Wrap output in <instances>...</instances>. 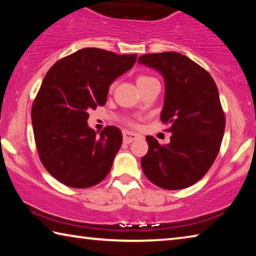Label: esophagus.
<instances>
[{
  "mask_svg": "<svg viewBox=\"0 0 256 256\" xmlns=\"http://www.w3.org/2000/svg\"><path fill=\"white\" fill-rule=\"evenodd\" d=\"M141 136L138 133H134L131 131H123V141L125 144H131V142L136 141V138H140Z\"/></svg>",
  "mask_w": 256,
  "mask_h": 256,
  "instance_id": "esophagus-1",
  "label": "esophagus"
}]
</instances>
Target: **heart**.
<instances>
[{
  "label": "heart",
  "mask_w": 256,
  "mask_h": 256,
  "mask_svg": "<svg viewBox=\"0 0 256 256\" xmlns=\"http://www.w3.org/2000/svg\"><path fill=\"white\" fill-rule=\"evenodd\" d=\"M150 79H154V78L148 76H140L138 78V82H141V81H146V80H150Z\"/></svg>",
  "instance_id": "1"
}]
</instances>
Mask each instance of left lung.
<instances>
[{"instance_id": "8db88e82", "label": "left lung", "mask_w": 256, "mask_h": 256, "mask_svg": "<svg viewBox=\"0 0 256 256\" xmlns=\"http://www.w3.org/2000/svg\"><path fill=\"white\" fill-rule=\"evenodd\" d=\"M138 62L154 68L164 81L160 114L170 123V144L146 136L149 150L141 159L144 175L164 190H182L200 180L214 164L224 132L218 88L204 68L176 52L146 54Z\"/></svg>"}]
</instances>
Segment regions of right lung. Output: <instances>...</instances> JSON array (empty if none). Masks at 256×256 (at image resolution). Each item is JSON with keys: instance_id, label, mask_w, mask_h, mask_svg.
<instances>
[{"instance_id": "add662e5", "label": "right lung", "mask_w": 256, "mask_h": 256, "mask_svg": "<svg viewBox=\"0 0 256 256\" xmlns=\"http://www.w3.org/2000/svg\"><path fill=\"white\" fill-rule=\"evenodd\" d=\"M136 56L88 47L46 73L32 105V128L42 164L60 183L86 188L110 172L122 132L116 126L94 132L88 110L105 105L110 84L133 68Z\"/></svg>"}]
</instances>
